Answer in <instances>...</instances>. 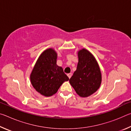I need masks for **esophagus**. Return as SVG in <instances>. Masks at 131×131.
<instances>
[{
  "label": "esophagus",
  "mask_w": 131,
  "mask_h": 131,
  "mask_svg": "<svg viewBox=\"0 0 131 131\" xmlns=\"http://www.w3.org/2000/svg\"><path fill=\"white\" fill-rule=\"evenodd\" d=\"M67 75H68V76L69 78L70 79V77H72V74L71 73H68Z\"/></svg>",
  "instance_id": "34e87169"
}]
</instances>
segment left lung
Here are the masks:
<instances>
[{
    "instance_id": "obj_1",
    "label": "left lung",
    "mask_w": 131,
    "mask_h": 131,
    "mask_svg": "<svg viewBox=\"0 0 131 131\" xmlns=\"http://www.w3.org/2000/svg\"><path fill=\"white\" fill-rule=\"evenodd\" d=\"M76 70L69 80L75 91L81 97H88L100 87L102 75L96 59L90 51L83 48L78 51Z\"/></svg>"
}]
</instances>
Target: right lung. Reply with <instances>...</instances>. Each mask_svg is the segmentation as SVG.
I'll list each match as a JSON object with an SVG mask.
<instances>
[{
  "label": "right lung",
  "instance_id": "right-lung-1",
  "mask_svg": "<svg viewBox=\"0 0 131 131\" xmlns=\"http://www.w3.org/2000/svg\"><path fill=\"white\" fill-rule=\"evenodd\" d=\"M57 54L52 48H48L40 55L31 73L30 79L33 87L45 96L55 94L69 77L62 67L57 65Z\"/></svg>",
  "mask_w": 131,
  "mask_h": 131
}]
</instances>
